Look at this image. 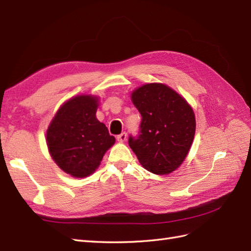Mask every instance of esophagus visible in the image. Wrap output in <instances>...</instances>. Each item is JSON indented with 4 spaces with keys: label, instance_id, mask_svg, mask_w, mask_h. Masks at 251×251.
Returning a JSON list of instances; mask_svg holds the SVG:
<instances>
[{
    "label": "esophagus",
    "instance_id": "34e87169",
    "mask_svg": "<svg viewBox=\"0 0 251 251\" xmlns=\"http://www.w3.org/2000/svg\"><path fill=\"white\" fill-rule=\"evenodd\" d=\"M116 139H117V141H120V142H124V141H126V139H127V132L123 131L122 134H120L119 136L116 137Z\"/></svg>",
    "mask_w": 251,
    "mask_h": 251
}]
</instances>
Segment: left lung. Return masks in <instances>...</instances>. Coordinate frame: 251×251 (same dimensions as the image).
<instances>
[{
  "mask_svg": "<svg viewBox=\"0 0 251 251\" xmlns=\"http://www.w3.org/2000/svg\"><path fill=\"white\" fill-rule=\"evenodd\" d=\"M131 100L142 117L138 135L128 138L131 150L149 172H174L184 161L194 139L193 110L174 89L159 83L137 88Z\"/></svg>",
  "mask_w": 251,
  "mask_h": 251,
  "instance_id": "8db88e82",
  "label": "left lung"
}]
</instances>
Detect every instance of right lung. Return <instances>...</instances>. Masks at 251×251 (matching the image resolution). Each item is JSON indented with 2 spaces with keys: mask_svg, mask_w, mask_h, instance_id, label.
I'll return each mask as SVG.
<instances>
[{
  "mask_svg": "<svg viewBox=\"0 0 251 251\" xmlns=\"http://www.w3.org/2000/svg\"><path fill=\"white\" fill-rule=\"evenodd\" d=\"M97 102V97L92 96L68 100L47 129L46 141L52 159L75 178L93 174L115 142L105 125L96 117Z\"/></svg>",
  "mask_w": 251,
  "mask_h": 251,
  "instance_id": "obj_1",
  "label": "right lung"
}]
</instances>
